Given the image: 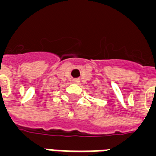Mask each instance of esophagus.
I'll list each match as a JSON object with an SVG mask.
<instances>
[{
    "label": "esophagus",
    "mask_w": 156,
    "mask_h": 156,
    "mask_svg": "<svg viewBox=\"0 0 156 156\" xmlns=\"http://www.w3.org/2000/svg\"><path fill=\"white\" fill-rule=\"evenodd\" d=\"M74 82L78 83V82H79V80H74Z\"/></svg>",
    "instance_id": "1"
}]
</instances>
